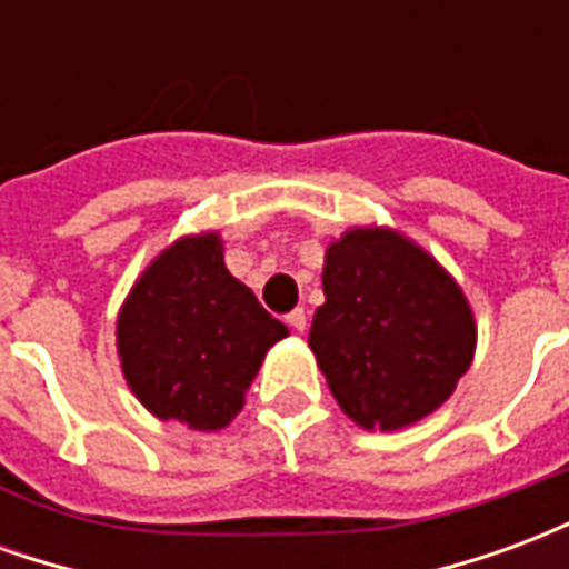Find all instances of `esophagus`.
I'll use <instances>...</instances> for the list:
<instances>
[{
	"mask_svg": "<svg viewBox=\"0 0 569 569\" xmlns=\"http://www.w3.org/2000/svg\"><path fill=\"white\" fill-rule=\"evenodd\" d=\"M286 322L292 326V332L301 335L305 329H308V313H305V308H296L292 313H289V317H286Z\"/></svg>",
	"mask_w": 569,
	"mask_h": 569,
	"instance_id": "obj_1",
	"label": "esophagus"
}]
</instances>
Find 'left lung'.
Listing matches in <instances>:
<instances>
[{
    "label": "left lung",
    "instance_id": "left-lung-1",
    "mask_svg": "<svg viewBox=\"0 0 569 569\" xmlns=\"http://www.w3.org/2000/svg\"><path fill=\"white\" fill-rule=\"evenodd\" d=\"M308 345L362 429H406L448 402L476 357V313L427 249L383 224L329 243Z\"/></svg>",
    "mask_w": 569,
    "mask_h": 569
}]
</instances>
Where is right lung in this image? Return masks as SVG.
<instances>
[{"label": "right lung", "instance_id": "1", "mask_svg": "<svg viewBox=\"0 0 569 569\" xmlns=\"http://www.w3.org/2000/svg\"><path fill=\"white\" fill-rule=\"evenodd\" d=\"M289 329L224 268L222 237L173 240L118 310L116 347L130 393L158 420L212 432L247 402L264 353Z\"/></svg>", "mask_w": 569, "mask_h": 569}]
</instances>
